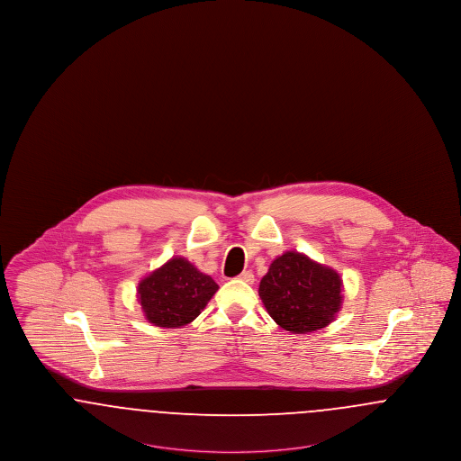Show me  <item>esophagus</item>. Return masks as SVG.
I'll use <instances>...</instances> for the list:
<instances>
[{"label": "esophagus", "mask_w": 461, "mask_h": 461, "mask_svg": "<svg viewBox=\"0 0 461 461\" xmlns=\"http://www.w3.org/2000/svg\"><path fill=\"white\" fill-rule=\"evenodd\" d=\"M239 280L245 284H254V275H252V271H243L239 275Z\"/></svg>", "instance_id": "34e87169"}]
</instances>
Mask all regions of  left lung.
<instances>
[{
  "mask_svg": "<svg viewBox=\"0 0 461 461\" xmlns=\"http://www.w3.org/2000/svg\"><path fill=\"white\" fill-rule=\"evenodd\" d=\"M267 314L282 329L307 333L325 329L342 306V278L301 252L276 258L259 284Z\"/></svg>",
  "mask_w": 461,
  "mask_h": 461,
  "instance_id": "left-lung-1",
  "label": "left lung"
}]
</instances>
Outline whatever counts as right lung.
<instances>
[{"instance_id":"1","label":"right lung","mask_w":461,"mask_h":461,"mask_svg":"<svg viewBox=\"0 0 461 461\" xmlns=\"http://www.w3.org/2000/svg\"><path fill=\"white\" fill-rule=\"evenodd\" d=\"M220 286L185 258H173L138 284L145 318L160 329L192 323Z\"/></svg>"}]
</instances>
